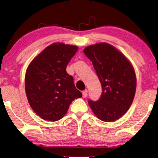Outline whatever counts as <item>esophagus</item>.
<instances>
[{"label":"esophagus","mask_w":158,"mask_h":158,"mask_svg":"<svg viewBox=\"0 0 158 158\" xmlns=\"http://www.w3.org/2000/svg\"><path fill=\"white\" fill-rule=\"evenodd\" d=\"M87 90H85V91H82V97L83 98H86L87 97Z\"/></svg>","instance_id":"1"}]
</instances>
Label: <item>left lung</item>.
I'll return each mask as SVG.
<instances>
[{"label":"left lung","instance_id":"8db88e82","mask_svg":"<svg viewBox=\"0 0 158 158\" xmlns=\"http://www.w3.org/2000/svg\"><path fill=\"white\" fill-rule=\"evenodd\" d=\"M91 60L102 85V93L96 102L89 101L100 120L114 122L130 108L136 90V76L132 64L111 44L99 43L83 50Z\"/></svg>","mask_w":158,"mask_h":158}]
</instances>
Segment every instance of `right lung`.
Here are the masks:
<instances>
[{
    "label": "right lung",
    "mask_w": 158,
    "mask_h": 158,
    "mask_svg": "<svg viewBox=\"0 0 158 158\" xmlns=\"http://www.w3.org/2000/svg\"><path fill=\"white\" fill-rule=\"evenodd\" d=\"M73 44L54 43L44 48L29 63L25 77L29 105L44 120H59L67 114L72 101L82 97L67 64L78 51Z\"/></svg>",
    "instance_id": "add662e5"
}]
</instances>
